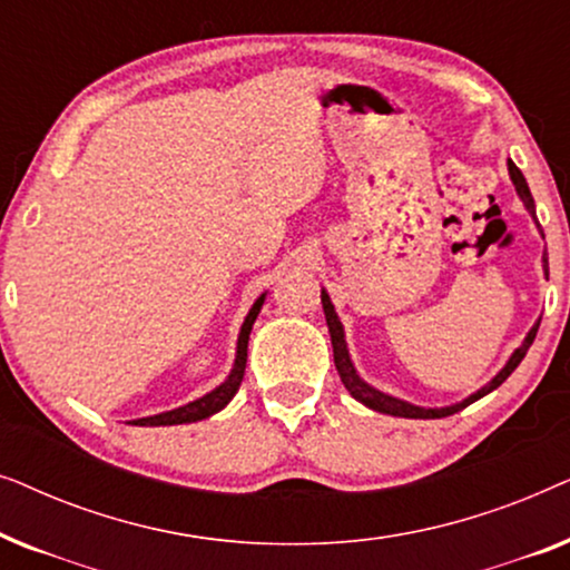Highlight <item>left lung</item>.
Segmentation results:
<instances>
[{
	"mask_svg": "<svg viewBox=\"0 0 570 570\" xmlns=\"http://www.w3.org/2000/svg\"><path fill=\"white\" fill-rule=\"evenodd\" d=\"M509 176H511L513 186H517V194H519V199L524 202V207L529 209V215H532V217H534V223H537L532 191H529V186H527V178H524V174H521V170H519L517 166H513V160H509ZM537 228H540V223H537ZM540 233H542V228H540ZM542 238H544V236H542ZM542 262H544V264H542V267H544V275H548V252H544ZM322 306H324L326 326H330V334H332L334 365H337V373H340L342 384H345L347 392L353 394L357 402H363L365 407H371V410H376V412H384V415H394V417H415V420L449 417V415H454V412L464 410L466 404L478 402L480 396H485V394L493 392V389L501 386L503 381L509 379L513 371H517V365H519L521 361H524L527 350L532 347V342H534V337H537V330H540V322H537V324L532 326V330H529V334H527V337H524V342H521V345H519L517 350H513V355L509 357V363H505L503 368L495 373L493 381H490V384H485V386H482V389H478V392H474V394L466 396V400L456 402V404H451V407H417V404H410V402H404V400H396V396H392V394H384V392H379V389H373L371 384H365V381H363L361 376H357L355 365H353V361H350V353H347L345 330H342V322H340L337 311H334L332 301H330V293H326V291H322Z\"/></svg>",
	"mask_w": 570,
	"mask_h": 570,
	"instance_id": "left-lung-1",
	"label": "left lung"
}]
</instances>
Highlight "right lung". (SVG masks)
I'll return each instance as SVG.
<instances>
[{
	"mask_svg": "<svg viewBox=\"0 0 570 570\" xmlns=\"http://www.w3.org/2000/svg\"><path fill=\"white\" fill-rule=\"evenodd\" d=\"M264 295H267V293H262L259 298L254 301L252 311H248L246 318H244V324H240L238 345H236V361H233V368L228 373V379H225L220 386H215L213 392L205 394V396H199V400L184 404V407L160 412V415L131 420V423H135V425H181V423H197V420H205L209 415H215V412H220L225 404H228L233 396H236L240 381H244L246 355H248L246 353V350H248V334H252V326L256 322V316H259Z\"/></svg>",
	"mask_w": 570,
	"mask_h": 570,
	"instance_id": "obj_1",
	"label": "right lung"
}]
</instances>
